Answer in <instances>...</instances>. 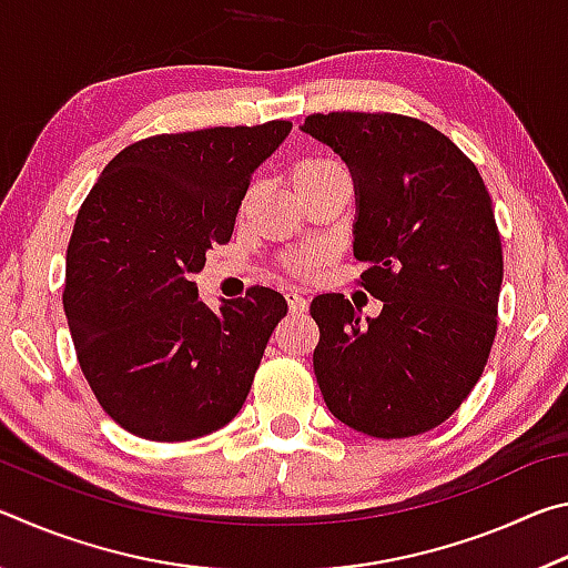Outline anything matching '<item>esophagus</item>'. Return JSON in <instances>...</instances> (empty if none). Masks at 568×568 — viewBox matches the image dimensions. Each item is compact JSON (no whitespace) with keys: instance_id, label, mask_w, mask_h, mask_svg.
Returning a JSON list of instances; mask_svg holds the SVG:
<instances>
[{"instance_id":"34e87169","label":"esophagus","mask_w":568,"mask_h":568,"mask_svg":"<svg viewBox=\"0 0 568 568\" xmlns=\"http://www.w3.org/2000/svg\"><path fill=\"white\" fill-rule=\"evenodd\" d=\"M285 301H287V305H291L293 313H303L305 307H307L305 295H303V291H297V287H287Z\"/></svg>"}]
</instances>
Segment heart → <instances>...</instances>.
Listing matches in <instances>:
<instances>
[{"instance_id": "b5f03b06", "label": "heart", "mask_w": 568, "mask_h": 568, "mask_svg": "<svg viewBox=\"0 0 568 568\" xmlns=\"http://www.w3.org/2000/svg\"><path fill=\"white\" fill-rule=\"evenodd\" d=\"M345 172L338 162L333 160H323V158H307L301 160L297 165L293 168V185L295 182H307V180H318V178H328V175H341ZM323 250L318 247H307L301 250V253L291 257V265L295 271H311V267L318 265L323 261Z\"/></svg>"}]
</instances>
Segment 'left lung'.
Listing matches in <instances>:
<instances>
[{
  "instance_id": "obj_1",
  "label": "left lung",
  "mask_w": 568,
  "mask_h": 568,
  "mask_svg": "<svg viewBox=\"0 0 568 568\" xmlns=\"http://www.w3.org/2000/svg\"><path fill=\"white\" fill-rule=\"evenodd\" d=\"M355 182L353 255L383 303L361 315L341 293L313 297V353L325 406L376 438L426 434L456 413L498 328L504 253L474 162L428 122L393 112L307 114Z\"/></svg>"
}]
</instances>
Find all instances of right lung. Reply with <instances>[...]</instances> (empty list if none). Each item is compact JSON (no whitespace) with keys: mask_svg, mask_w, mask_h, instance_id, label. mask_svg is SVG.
Masks as SVG:
<instances>
[{"mask_svg":"<svg viewBox=\"0 0 568 568\" xmlns=\"http://www.w3.org/2000/svg\"><path fill=\"white\" fill-rule=\"evenodd\" d=\"M293 122L155 134L118 152L77 213L64 313L104 413L148 440H190L237 416L285 297L255 285L220 305L192 281L233 235L253 172Z\"/></svg>","mask_w":568,"mask_h":568,"instance_id":"add662e5","label":"right lung"}]
</instances>
